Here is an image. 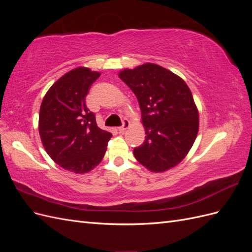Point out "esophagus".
I'll use <instances>...</instances> for the list:
<instances>
[{
    "label": "esophagus",
    "instance_id": "1",
    "mask_svg": "<svg viewBox=\"0 0 252 252\" xmlns=\"http://www.w3.org/2000/svg\"><path fill=\"white\" fill-rule=\"evenodd\" d=\"M129 127H130V122H129L128 120L125 119V120L123 121V125H122L121 127H119V131H120V132H124V131L127 130V129H128Z\"/></svg>",
    "mask_w": 252,
    "mask_h": 252
}]
</instances>
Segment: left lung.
<instances>
[{
	"label": "left lung",
	"mask_w": 252,
	"mask_h": 252,
	"mask_svg": "<svg viewBox=\"0 0 252 252\" xmlns=\"http://www.w3.org/2000/svg\"><path fill=\"white\" fill-rule=\"evenodd\" d=\"M142 112L145 141L133 149L136 161L152 172L177 166L191 149L199 131V110L187 84L166 68L146 63L120 71Z\"/></svg>",
	"instance_id": "obj_1"
}]
</instances>
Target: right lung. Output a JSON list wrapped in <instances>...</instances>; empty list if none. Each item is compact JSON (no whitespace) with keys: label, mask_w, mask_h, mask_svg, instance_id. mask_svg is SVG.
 <instances>
[{"label":"right lung","mask_w":252,"mask_h":252,"mask_svg":"<svg viewBox=\"0 0 252 252\" xmlns=\"http://www.w3.org/2000/svg\"><path fill=\"white\" fill-rule=\"evenodd\" d=\"M101 73L78 67L61 77L45 94L39 131L48 156L62 168L86 173L101 163L112 134L98 128L86 106L89 88Z\"/></svg>","instance_id":"1"}]
</instances>
